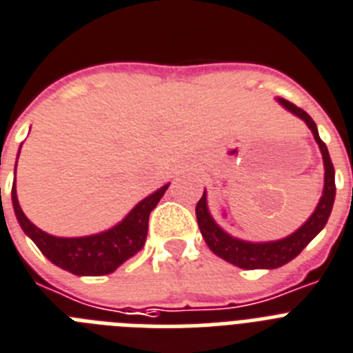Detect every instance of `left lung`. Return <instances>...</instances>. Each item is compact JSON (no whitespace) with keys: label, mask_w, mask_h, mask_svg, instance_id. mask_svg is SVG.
I'll return each instance as SVG.
<instances>
[{"label":"left lung","mask_w":353,"mask_h":353,"mask_svg":"<svg viewBox=\"0 0 353 353\" xmlns=\"http://www.w3.org/2000/svg\"><path fill=\"white\" fill-rule=\"evenodd\" d=\"M285 110L293 114V116L300 117L309 130L314 135V141L320 146L321 157H323L325 165V183H323V194H321L318 205H316L314 212L309 216L302 227L294 230L291 236L282 237L276 241H263V243H254V241H245L239 237L230 236L228 232L223 230L218 223L214 221V218L209 212V205H207V192L203 191V196L196 203V219L198 227H200L201 236L205 239L207 246L212 250L214 254L221 257L223 261L234 264L243 270H275V268L284 266L289 261H293L303 248H305L312 239H314L323 227L327 225L328 216L332 212L334 198H336V183H334V165L328 155L327 144L320 139L316 123L312 121V117L293 105L291 101L284 98H276Z\"/></svg>","instance_id":"1"}]
</instances>
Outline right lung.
<instances>
[{"mask_svg": "<svg viewBox=\"0 0 353 353\" xmlns=\"http://www.w3.org/2000/svg\"><path fill=\"white\" fill-rule=\"evenodd\" d=\"M168 188L170 183H165L150 196L141 200L112 228L83 237H57L35 227L21 209L17 200L16 179L12 185V205L23 232L37 245L42 255H46L48 261L73 275L99 276L116 271L125 261L143 250L148 236L150 212L161 201Z\"/></svg>", "mask_w": 353, "mask_h": 353, "instance_id": "right-lung-1", "label": "right lung"}]
</instances>
